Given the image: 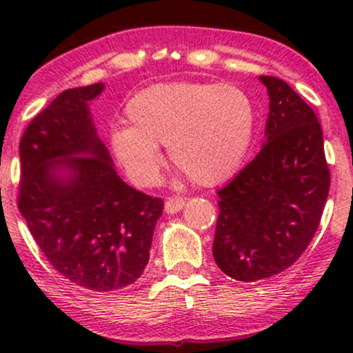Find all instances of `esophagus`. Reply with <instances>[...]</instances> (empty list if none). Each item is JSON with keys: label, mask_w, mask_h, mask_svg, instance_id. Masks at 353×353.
I'll return each mask as SVG.
<instances>
[{"label": "esophagus", "mask_w": 353, "mask_h": 353, "mask_svg": "<svg viewBox=\"0 0 353 353\" xmlns=\"http://www.w3.org/2000/svg\"><path fill=\"white\" fill-rule=\"evenodd\" d=\"M184 205H185L184 197L172 196V197H168V201H165L164 204V209L168 214H177L182 208H184Z\"/></svg>", "instance_id": "esophagus-1"}]
</instances>
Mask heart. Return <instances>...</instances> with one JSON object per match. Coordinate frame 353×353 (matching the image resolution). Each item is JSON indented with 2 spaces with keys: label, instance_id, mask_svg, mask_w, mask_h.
Listing matches in <instances>:
<instances>
[{
  "label": "heart",
  "instance_id": "1",
  "mask_svg": "<svg viewBox=\"0 0 353 353\" xmlns=\"http://www.w3.org/2000/svg\"><path fill=\"white\" fill-rule=\"evenodd\" d=\"M128 128L111 132V149L139 185L159 181L169 159L194 184L216 185L241 168L255 128V109L232 84L174 81L144 88L124 108Z\"/></svg>",
  "mask_w": 353,
  "mask_h": 353
}]
</instances>
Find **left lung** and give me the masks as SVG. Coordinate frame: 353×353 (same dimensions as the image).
<instances>
[{
    "mask_svg": "<svg viewBox=\"0 0 353 353\" xmlns=\"http://www.w3.org/2000/svg\"><path fill=\"white\" fill-rule=\"evenodd\" d=\"M269 92L261 152L217 190L214 261L229 277L255 282L290 267L310 244L330 188L322 128L285 81L259 76Z\"/></svg>",
    "mask_w": 353,
    "mask_h": 353,
    "instance_id": "left-lung-1",
    "label": "left lung"
}]
</instances>
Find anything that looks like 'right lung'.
Returning a JSON list of instances; mask_svg holds the SVG:
<instances>
[{
    "mask_svg": "<svg viewBox=\"0 0 353 353\" xmlns=\"http://www.w3.org/2000/svg\"><path fill=\"white\" fill-rule=\"evenodd\" d=\"M103 89L63 91L19 143L18 209L31 236L61 275L94 292L141 277L164 208L117 176L89 111Z\"/></svg>",
    "mask_w": 353,
    "mask_h": 353,
    "instance_id": "1",
    "label": "right lung"
}]
</instances>
